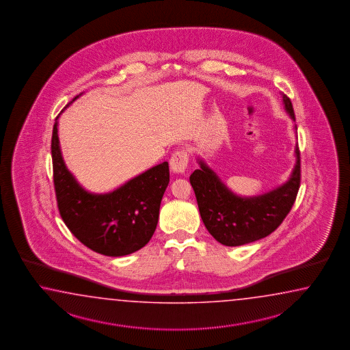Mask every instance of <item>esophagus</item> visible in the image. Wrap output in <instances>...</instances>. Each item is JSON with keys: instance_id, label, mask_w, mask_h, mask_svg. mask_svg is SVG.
I'll use <instances>...</instances> for the list:
<instances>
[{"instance_id": "esophagus-1", "label": "esophagus", "mask_w": 350, "mask_h": 350, "mask_svg": "<svg viewBox=\"0 0 350 350\" xmlns=\"http://www.w3.org/2000/svg\"><path fill=\"white\" fill-rule=\"evenodd\" d=\"M187 163H189L187 151L186 150H178L172 154V159H170V169L174 172L183 174V172H185Z\"/></svg>"}]
</instances>
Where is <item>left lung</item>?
<instances>
[{"label":"left lung","instance_id":"obj_1","mask_svg":"<svg viewBox=\"0 0 350 350\" xmlns=\"http://www.w3.org/2000/svg\"><path fill=\"white\" fill-rule=\"evenodd\" d=\"M284 107L295 121L291 98ZM297 130V125H295ZM295 166L291 178L269 193L243 198L232 193L201 159L200 169L190 175L202 223L216 241L226 246L244 245L268 237L289 214L300 187V151L295 146Z\"/></svg>","mask_w":350,"mask_h":350}]
</instances>
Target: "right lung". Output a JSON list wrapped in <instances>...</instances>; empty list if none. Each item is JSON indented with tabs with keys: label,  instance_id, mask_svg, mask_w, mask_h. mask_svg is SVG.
I'll return each instance as SVG.
<instances>
[{
	"label": "right lung",
	"instance_id": "right-lung-1",
	"mask_svg": "<svg viewBox=\"0 0 350 350\" xmlns=\"http://www.w3.org/2000/svg\"><path fill=\"white\" fill-rule=\"evenodd\" d=\"M59 116L53 125L51 155L53 185L64 223L95 253L124 256L140 250L157 229L160 204L170 181L167 161L129 180L113 191L90 193L68 172L62 159L57 135Z\"/></svg>",
	"mask_w": 350,
	"mask_h": 350
}]
</instances>
